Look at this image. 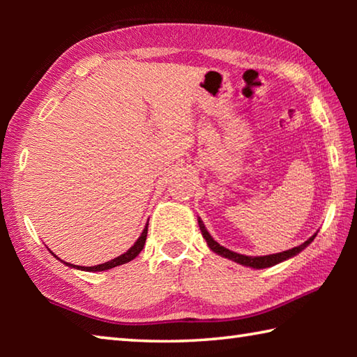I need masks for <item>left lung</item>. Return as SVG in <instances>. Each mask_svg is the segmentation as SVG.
<instances>
[{"label": "left lung", "instance_id": "8db88e82", "mask_svg": "<svg viewBox=\"0 0 357 357\" xmlns=\"http://www.w3.org/2000/svg\"><path fill=\"white\" fill-rule=\"evenodd\" d=\"M198 225H200V229H202V234L203 238L206 239V243L209 245V249L215 252L217 255H222L228 259H231V261L234 263H239L243 266H250V268L253 269H263V268H269V266H274V264H279L282 261H285V259L291 258L294 255H298L299 252H302L305 249L307 245H309L313 239H315L317 234H313L312 238H309L305 241L304 244H301L298 247H293V249L289 250H285V252H280V253H273V255H264V257H247V255H241V253H236V252H231L225 249V247L220 245L219 243H215V241L213 239V236L208 233L206 227H204V223L198 219Z\"/></svg>", "mask_w": 357, "mask_h": 357}]
</instances>
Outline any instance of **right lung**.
<instances>
[{
	"instance_id": "add662e5",
	"label": "right lung",
	"mask_w": 357,
	"mask_h": 357,
	"mask_svg": "<svg viewBox=\"0 0 357 357\" xmlns=\"http://www.w3.org/2000/svg\"><path fill=\"white\" fill-rule=\"evenodd\" d=\"M146 236H148V223H146V227H144L143 233L140 234V238L135 241V244L132 245L128 252L123 253V255L116 257V258L110 259V261H107V263H102V264H98V266H77V264L66 263V261H63V259H61V263H64L66 266H69V268H75V269H80V271H88V273H100V271H107V269L116 268V266H119V264H124V263L132 261V259H134L138 255V253L142 252L144 243H146ZM50 253H52L53 257H56L53 252H50Z\"/></svg>"
}]
</instances>
